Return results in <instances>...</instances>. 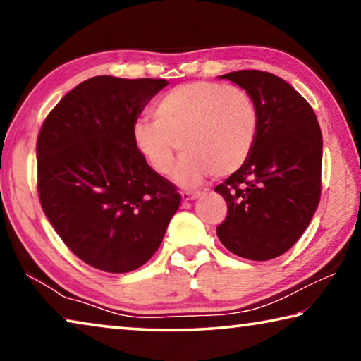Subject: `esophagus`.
Instances as JSON below:
<instances>
[{"label": "esophagus", "mask_w": 361, "mask_h": 361, "mask_svg": "<svg viewBox=\"0 0 361 361\" xmlns=\"http://www.w3.org/2000/svg\"><path fill=\"white\" fill-rule=\"evenodd\" d=\"M200 195L199 191H183L181 192V199L183 200H192V199H197Z\"/></svg>", "instance_id": "esophagus-1"}]
</instances>
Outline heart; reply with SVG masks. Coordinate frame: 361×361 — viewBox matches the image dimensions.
<instances>
[{
  "mask_svg": "<svg viewBox=\"0 0 361 361\" xmlns=\"http://www.w3.org/2000/svg\"><path fill=\"white\" fill-rule=\"evenodd\" d=\"M259 114L245 89L213 81L176 85L138 119L132 138L154 172L169 175L176 149L185 152L175 178L192 186L207 175L228 176L243 167L258 137Z\"/></svg>",
  "mask_w": 361,
  "mask_h": 361,
  "instance_id": "b5f03b06",
  "label": "heart"
}]
</instances>
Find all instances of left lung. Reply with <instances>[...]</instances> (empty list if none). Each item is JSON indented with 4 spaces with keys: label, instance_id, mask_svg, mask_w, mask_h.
Wrapping results in <instances>:
<instances>
[{
    "label": "left lung",
    "instance_id": "left-lung-1",
    "mask_svg": "<svg viewBox=\"0 0 361 361\" xmlns=\"http://www.w3.org/2000/svg\"><path fill=\"white\" fill-rule=\"evenodd\" d=\"M219 78L252 95L259 129L248 161L215 188L228 204L218 239L240 258L274 259L299 240L320 202L319 121L307 100L272 73L240 70Z\"/></svg>",
    "mask_w": 361,
    "mask_h": 361
}]
</instances>
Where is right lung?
<instances>
[{
	"label": "right lung",
	"mask_w": 361,
	"mask_h": 361,
	"mask_svg": "<svg viewBox=\"0 0 361 361\" xmlns=\"http://www.w3.org/2000/svg\"><path fill=\"white\" fill-rule=\"evenodd\" d=\"M166 79L95 76L47 114L36 142L38 195L60 239L85 264L124 274L161 245L180 194L135 148L132 127Z\"/></svg>",
	"instance_id": "obj_1"
}]
</instances>
